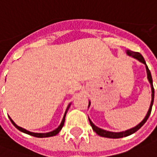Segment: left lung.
I'll return each instance as SVG.
<instances>
[{
  "label": "left lung",
  "instance_id": "8db88e82",
  "mask_svg": "<svg viewBox=\"0 0 157 157\" xmlns=\"http://www.w3.org/2000/svg\"><path fill=\"white\" fill-rule=\"evenodd\" d=\"M127 55H129V56H131L133 58L136 59H138L139 61L141 62L143 64H145V69H146V72H147V78H148V81L150 82V84H151V105H150V109H149L148 112H147V114L145 115V118L142 120L138 125H136L135 127L132 128H129L128 130H125V131H122V132H111V131H108V130H104V129H102V128H100L98 127H97L92 121H91V119L89 118V122H90V124L92 126V129L94 130V131L98 134L100 136H102V137H106V138H111V139H118V138H123V137H126V136H128V135H132V134H134L135 132L139 130L140 128H141L143 125L145 124V123L147 121V119H148L149 116L151 114V109H152V105H153V102H154V87H153V82H152V77H151V71H150V70H149L148 66L146 65V63L145 61V59L143 58V56H142L140 53L138 52H134L131 51V50H127ZM91 104V102H89V106ZM88 106V107H89Z\"/></svg>",
  "mask_w": 157,
  "mask_h": 157
}]
</instances>
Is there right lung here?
<instances>
[{"label": "right lung", "mask_w": 157, "mask_h": 157, "mask_svg": "<svg viewBox=\"0 0 157 157\" xmlns=\"http://www.w3.org/2000/svg\"><path fill=\"white\" fill-rule=\"evenodd\" d=\"M70 106H71V103H70V104L68 105V107H67V109H66V111H65V115H64V117H63V119H62V121H61V123H60L59 126L57 128H55V130H53V131H51V132H48V133H33V132H30V131H29V130L25 129V128H22V127H19L18 125L16 124L15 123H14V121H13V120H12V118H10V117H9V118H10V120H11V122L12 123V124L14 125L16 128H17V129H19L20 131L25 133V134H28V135H32V136H34V137H38V138H45V137H50V136H55V135H56L57 134H58L59 132L61 130L62 127L64 126V124H65V115H66V113H67V110H68V109L70 108Z\"/></svg>", "instance_id": "right-lung-1"}]
</instances>
